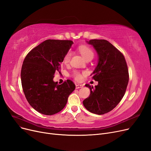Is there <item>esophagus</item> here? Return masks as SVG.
Listing matches in <instances>:
<instances>
[{
	"label": "esophagus",
	"mask_w": 151,
	"mask_h": 151,
	"mask_svg": "<svg viewBox=\"0 0 151 151\" xmlns=\"http://www.w3.org/2000/svg\"><path fill=\"white\" fill-rule=\"evenodd\" d=\"M83 85H82V84H76V89L81 88H83Z\"/></svg>",
	"instance_id": "34e87169"
}]
</instances>
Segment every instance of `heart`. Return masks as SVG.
<instances>
[{"label":"heart","instance_id":"heart-1","mask_svg":"<svg viewBox=\"0 0 151 151\" xmlns=\"http://www.w3.org/2000/svg\"><path fill=\"white\" fill-rule=\"evenodd\" d=\"M78 50H79L81 55L86 60L88 59H90V58H93L94 57L93 51L92 50L91 48L86 46V45H80L79 48H78ZM71 52H68L67 53L65 54L63 58V62L65 64H67L68 63H69L71 58ZM75 78L76 80L80 81L82 79V75L80 73L76 72L75 73Z\"/></svg>","mask_w":151,"mask_h":151}]
</instances>
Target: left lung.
I'll return each mask as SVG.
<instances>
[{"label": "left lung", "mask_w": 151, "mask_h": 151, "mask_svg": "<svg viewBox=\"0 0 151 151\" xmlns=\"http://www.w3.org/2000/svg\"><path fill=\"white\" fill-rule=\"evenodd\" d=\"M86 42L93 46L97 56V65L91 75L98 84H86L89 96L83 101L90 112L98 115L113 110L125 93L129 80L127 64L123 55L108 41L91 39Z\"/></svg>", "instance_id": "8db88e82"}]
</instances>
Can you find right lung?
<instances>
[{
	"mask_svg": "<svg viewBox=\"0 0 151 151\" xmlns=\"http://www.w3.org/2000/svg\"><path fill=\"white\" fill-rule=\"evenodd\" d=\"M73 44L72 41L47 39L24 58L21 71L23 90L30 106L39 113L52 115L59 112L75 89L71 80L61 84L53 80Z\"/></svg>",
	"mask_w": 151,
	"mask_h": 151,
	"instance_id": "1",
	"label": "right lung"
}]
</instances>
